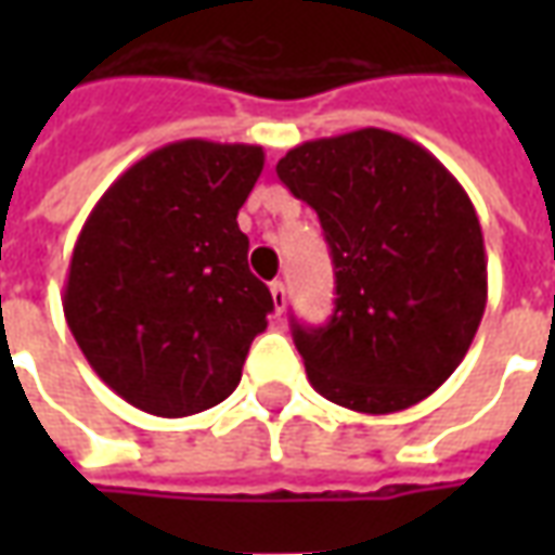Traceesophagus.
<instances>
[{"mask_svg":"<svg viewBox=\"0 0 555 555\" xmlns=\"http://www.w3.org/2000/svg\"><path fill=\"white\" fill-rule=\"evenodd\" d=\"M270 294H273V309H276L279 314L285 312V302H288L285 285H282V282H273V285H270Z\"/></svg>","mask_w":555,"mask_h":555,"instance_id":"34e87169","label":"esophagus"}]
</instances>
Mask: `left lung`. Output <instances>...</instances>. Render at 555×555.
<instances>
[{
  "instance_id": "left-lung-1",
  "label": "left lung",
  "mask_w": 555,
  "mask_h": 555,
  "mask_svg": "<svg viewBox=\"0 0 555 555\" xmlns=\"http://www.w3.org/2000/svg\"><path fill=\"white\" fill-rule=\"evenodd\" d=\"M276 175L314 207L336 273L330 324H291L309 384L372 416L418 404L461 365L488 302L469 195L425 147L377 127L291 147Z\"/></svg>"
}]
</instances>
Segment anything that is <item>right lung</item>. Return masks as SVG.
I'll list each match as a JSON object with an SVG mask.
<instances>
[{"instance_id":"1","label":"right lung","mask_w":555,"mask_h":555,"mask_svg":"<svg viewBox=\"0 0 555 555\" xmlns=\"http://www.w3.org/2000/svg\"><path fill=\"white\" fill-rule=\"evenodd\" d=\"M261 169V145L171 142L133 163L86 219L62 306L89 365L127 404L193 416L241 384L273 312L237 225Z\"/></svg>"}]
</instances>
